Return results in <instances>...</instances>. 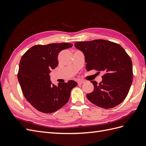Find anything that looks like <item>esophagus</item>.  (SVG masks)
Returning a JSON list of instances; mask_svg holds the SVG:
<instances>
[{"label":"esophagus","instance_id":"34e87169","mask_svg":"<svg viewBox=\"0 0 146 146\" xmlns=\"http://www.w3.org/2000/svg\"><path fill=\"white\" fill-rule=\"evenodd\" d=\"M83 83H84V82H83V81H82V80H79V81H78V82H77L78 85H82V84H83Z\"/></svg>","mask_w":146,"mask_h":146}]
</instances>
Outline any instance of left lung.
Here are the masks:
<instances>
[{"instance_id": "left-lung-1", "label": "left lung", "mask_w": 146, "mask_h": 146, "mask_svg": "<svg viewBox=\"0 0 146 146\" xmlns=\"http://www.w3.org/2000/svg\"><path fill=\"white\" fill-rule=\"evenodd\" d=\"M85 56L86 68L105 72L99 84L91 82L94 89L86 94L91 103L101 108H111L120 104L129 93L133 80L131 58L118 44L104 39L75 43Z\"/></svg>"}]
</instances>
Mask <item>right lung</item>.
Segmentation results:
<instances>
[{
  "mask_svg": "<svg viewBox=\"0 0 146 146\" xmlns=\"http://www.w3.org/2000/svg\"><path fill=\"white\" fill-rule=\"evenodd\" d=\"M72 46L67 42L36 45L22 56L17 79L25 99L38 111L51 113L63 107L77 85L76 82L69 80L56 86L50 80V70L58 66V54Z\"/></svg>",
  "mask_w": 146,
  "mask_h": 146,
  "instance_id": "obj_1",
  "label": "right lung"
}]
</instances>
